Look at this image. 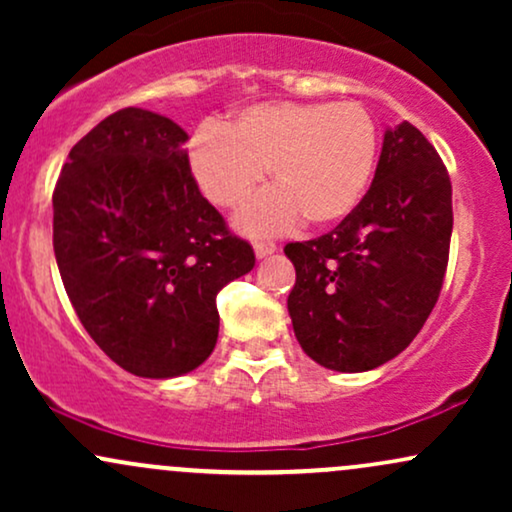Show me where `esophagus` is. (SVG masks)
I'll return each instance as SVG.
<instances>
[{"mask_svg":"<svg viewBox=\"0 0 512 512\" xmlns=\"http://www.w3.org/2000/svg\"><path fill=\"white\" fill-rule=\"evenodd\" d=\"M252 248H255L257 260H264V257L274 255V252H276V243H272V240H257V243L252 245Z\"/></svg>","mask_w":512,"mask_h":512,"instance_id":"obj_1","label":"esophagus"}]
</instances>
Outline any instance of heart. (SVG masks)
<instances>
[{"instance_id":"1","label":"heart","mask_w":512,"mask_h":512,"mask_svg":"<svg viewBox=\"0 0 512 512\" xmlns=\"http://www.w3.org/2000/svg\"><path fill=\"white\" fill-rule=\"evenodd\" d=\"M378 161V127L366 105L269 101L238 110L221 127L204 125L187 144L199 190L216 207L240 209L260 190L264 168L274 190L236 219L248 236L346 219L366 195Z\"/></svg>"}]
</instances>
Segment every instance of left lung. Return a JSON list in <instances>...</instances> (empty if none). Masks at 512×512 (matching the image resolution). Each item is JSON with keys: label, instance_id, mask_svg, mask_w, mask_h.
Returning a JSON list of instances; mask_svg holds the SVG:
<instances>
[{"label": "left lung", "instance_id": "8db88e82", "mask_svg": "<svg viewBox=\"0 0 512 512\" xmlns=\"http://www.w3.org/2000/svg\"><path fill=\"white\" fill-rule=\"evenodd\" d=\"M452 187L438 151L409 122L387 129L370 190L337 228L289 243V315L320 366L363 373L402 354L440 296Z\"/></svg>", "mask_w": 512, "mask_h": 512}]
</instances>
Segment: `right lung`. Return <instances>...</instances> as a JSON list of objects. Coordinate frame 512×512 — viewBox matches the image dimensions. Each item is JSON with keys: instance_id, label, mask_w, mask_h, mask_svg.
I'll use <instances>...</instances> for the list:
<instances>
[{"instance_id": "add662e5", "label": "right lung", "mask_w": 512, "mask_h": 512, "mask_svg": "<svg viewBox=\"0 0 512 512\" xmlns=\"http://www.w3.org/2000/svg\"><path fill=\"white\" fill-rule=\"evenodd\" d=\"M187 134L117 110L69 151L52 195V245L81 325L120 368L178 378L211 356L216 293L255 267L199 192Z\"/></svg>"}]
</instances>
